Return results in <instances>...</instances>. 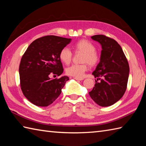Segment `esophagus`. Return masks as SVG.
Masks as SVG:
<instances>
[{
  "label": "esophagus",
  "mask_w": 146,
  "mask_h": 146,
  "mask_svg": "<svg viewBox=\"0 0 146 146\" xmlns=\"http://www.w3.org/2000/svg\"><path fill=\"white\" fill-rule=\"evenodd\" d=\"M74 78L76 80H83V78H76V77H74Z\"/></svg>",
  "instance_id": "esophagus-1"
}]
</instances>
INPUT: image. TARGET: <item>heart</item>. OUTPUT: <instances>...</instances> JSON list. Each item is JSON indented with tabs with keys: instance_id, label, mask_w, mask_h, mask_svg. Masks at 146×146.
I'll return each mask as SVG.
<instances>
[{
	"instance_id": "heart-1",
	"label": "heart",
	"mask_w": 146,
	"mask_h": 146,
	"mask_svg": "<svg viewBox=\"0 0 146 146\" xmlns=\"http://www.w3.org/2000/svg\"><path fill=\"white\" fill-rule=\"evenodd\" d=\"M75 49L76 52H83L82 62L83 64H73L66 69V73L68 75L81 78L88 70V65L94 66L97 64L100 57L96 52V48L95 45L88 40L82 39L76 42L75 45ZM73 57V52L68 46H64L61 49L60 52V60L65 64H69Z\"/></svg>"
}]
</instances>
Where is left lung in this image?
I'll use <instances>...</instances> for the list:
<instances>
[{
    "label": "left lung",
    "mask_w": 146,
    "mask_h": 146,
    "mask_svg": "<svg viewBox=\"0 0 146 146\" xmlns=\"http://www.w3.org/2000/svg\"><path fill=\"white\" fill-rule=\"evenodd\" d=\"M91 38L100 43L102 50L100 63L92 73L100 82L95 80L89 95L100 106H110L125 94L129 65L122 48L115 40L102 35L93 36Z\"/></svg>",
    "instance_id": "8db88e82"
}]
</instances>
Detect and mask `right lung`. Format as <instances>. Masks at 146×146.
Returning a JSON list of instances; mask_svg holds the SVG:
<instances>
[{"mask_svg": "<svg viewBox=\"0 0 146 146\" xmlns=\"http://www.w3.org/2000/svg\"><path fill=\"white\" fill-rule=\"evenodd\" d=\"M70 41L71 39L56 36H43L35 40L22 56L19 69L21 90L36 106L47 107L53 103L69 80L66 76L50 77L63 73L60 52Z\"/></svg>", "mask_w": 146, "mask_h": 146, "instance_id": "add662e5", "label": "right lung"}]
</instances>
